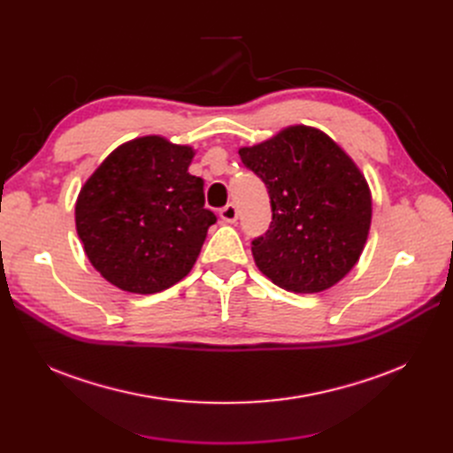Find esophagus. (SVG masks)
Masks as SVG:
<instances>
[{
	"mask_svg": "<svg viewBox=\"0 0 453 453\" xmlns=\"http://www.w3.org/2000/svg\"><path fill=\"white\" fill-rule=\"evenodd\" d=\"M219 215H221V219L225 223H234L238 219V210L234 203H226L225 208H221V211H219Z\"/></svg>",
	"mask_w": 453,
	"mask_h": 453,
	"instance_id": "34e87169",
	"label": "esophagus"
}]
</instances>
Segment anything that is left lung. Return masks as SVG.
Segmentation results:
<instances>
[{"mask_svg":"<svg viewBox=\"0 0 453 453\" xmlns=\"http://www.w3.org/2000/svg\"><path fill=\"white\" fill-rule=\"evenodd\" d=\"M243 166L266 185L272 223L251 242L258 270L281 289L319 293L357 263L372 198L363 173L326 134L289 127L242 147Z\"/></svg>","mask_w":453,"mask_h":453,"instance_id":"8db88e82","label":"left lung"}]
</instances>
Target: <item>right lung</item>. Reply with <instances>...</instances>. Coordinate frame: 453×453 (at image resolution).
<instances>
[{"mask_svg": "<svg viewBox=\"0 0 453 453\" xmlns=\"http://www.w3.org/2000/svg\"><path fill=\"white\" fill-rule=\"evenodd\" d=\"M193 149L158 135L117 147L75 203L77 234L92 266L128 293L150 295L183 280L208 228L203 181L188 173Z\"/></svg>", "mask_w": 453, "mask_h": 453, "instance_id": "obj_1", "label": "right lung"}]
</instances>
